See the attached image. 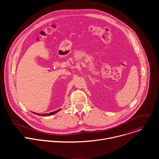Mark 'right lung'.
I'll list each match as a JSON object with an SVG mask.
<instances>
[{"label":"right lung","mask_w":159,"mask_h":159,"mask_svg":"<svg viewBox=\"0 0 159 159\" xmlns=\"http://www.w3.org/2000/svg\"><path fill=\"white\" fill-rule=\"evenodd\" d=\"M60 110H61V109H59L57 111H53V112H51L50 113H42V114H39V113H36V112H34V114H37L38 115H41V116H50V115H54L55 114V113H57L58 111H59Z\"/></svg>","instance_id":"obj_1"}]
</instances>
